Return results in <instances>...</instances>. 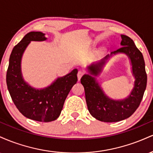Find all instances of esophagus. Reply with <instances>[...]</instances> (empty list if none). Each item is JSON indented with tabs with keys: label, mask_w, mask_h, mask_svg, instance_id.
<instances>
[{
	"label": "esophagus",
	"mask_w": 153,
	"mask_h": 153,
	"mask_svg": "<svg viewBox=\"0 0 153 153\" xmlns=\"http://www.w3.org/2000/svg\"><path fill=\"white\" fill-rule=\"evenodd\" d=\"M84 75V72L82 71H79L78 73V80H80V78H82V75Z\"/></svg>",
	"instance_id": "obj_1"
}]
</instances>
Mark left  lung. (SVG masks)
<instances>
[{"label": "left lung", "mask_w": 153, "mask_h": 153, "mask_svg": "<svg viewBox=\"0 0 153 153\" xmlns=\"http://www.w3.org/2000/svg\"><path fill=\"white\" fill-rule=\"evenodd\" d=\"M122 47L112 52L111 55L92 64L88 68L90 75H84L80 82L84 87L88 109L94 118L103 122H117L129 118L140 106L147 86V73L142 52L134 42L125 35H122ZM125 53L131 59L133 72L135 78V87L128 98L122 101L110 100L104 94L92 75L97 76L103 65L113 53Z\"/></svg>", "instance_id": "left-lung-1"}]
</instances>
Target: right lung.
I'll list each match as a JSON object with an SVG mask.
<instances>
[{
	"label": "right lung",
	"mask_w": 153,
	"mask_h": 153,
	"mask_svg": "<svg viewBox=\"0 0 153 153\" xmlns=\"http://www.w3.org/2000/svg\"><path fill=\"white\" fill-rule=\"evenodd\" d=\"M46 39L45 34L40 31L26 34L13 47L6 73L7 87L16 108L26 118L43 122L58 118L70 91L78 81V70L75 69L42 90H36L24 82L21 72V59L24 50L31 41Z\"/></svg>",
	"instance_id": "add662e5"
}]
</instances>
